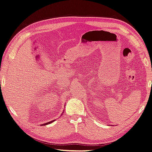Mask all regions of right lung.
Returning <instances> with one entry per match:
<instances>
[{"label":"right lung","instance_id":"right-lung-1","mask_svg":"<svg viewBox=\"0 0 152 152\" xmlns=\"http://www.w3.org/2000/svg\"><path fill=\"white\" fill-rule=\"evenodd\" d=\"M54 120H53V121H51V122H48V123H46V124H42V125H47V124H50V123H52L53 122Z\"/></svg>","mask_w":152,"mask_h":152}]
</instances>
